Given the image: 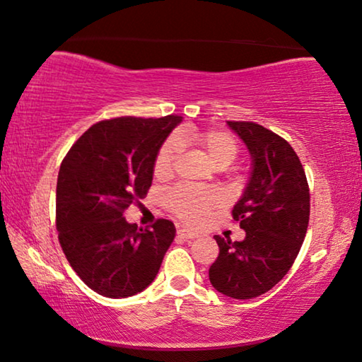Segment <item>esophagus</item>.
I'll return each mask as SVG.
<instances>
[{
  "instance_id": "obj_1",
  "label": "esophagus",
  "mask_w": 362,
  "mask_h": 362,
  "mask_svg": "<svg viewBox=\"0 0 362 362\" xmlns=\"http://www.w3.org/2000/svg\"><path fill=\"white\" fill-rule=\"evenodd\" d=\"M177 237H180V239H183V240H190V239H195V237H198V234L187 228H179L177 229Z\"/></svg>"
}]
</instances>
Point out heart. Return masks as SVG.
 Instances as JSON below:
<instances>
[{"mask_svg": "<svg viewBox=\"0 0 362 362\" xmlns=\"http://www.w3.org/2000/svg\"><path fill=\"white\" fill-rule=\"evenodd\" d=\"M183 144H195L219 169L233 164L239 154V143L230 133L223 129L187 128L182 129L177 136L165 139L159 148L154 160L156 175L167 177L174 172ZM165 199L172 211L190 224L202 223L223 203V198L216 190L198 187H177L167 193Z\"/></svg>", "mask_w": 362, "mask_h": 362, "instance_id": "b5f03b06", "label": "heart"}]
</instances>
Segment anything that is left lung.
Segmentation results:
<instances>
[{
    "label": "left lung",
    "mask_w": 362,
    "mask_h": 362,
    "mask_svg": "<svg viewBox=\"0 0 362 362\" xmlns=\"http://www.w3.org/2000/svg\"><path fill=\"white\" fill-rule=\"evenodd\" d=\"M249 151L252 167L233 216L245 230L240 242L216 235L219 255L209 281L233 299L265 294L289 272L307 233L310 195L291 144L253 122H228Z\"/></svg>",
    "instance_id": "1"
}]
</instances>
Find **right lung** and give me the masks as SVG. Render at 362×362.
<instances>
[{
  "label": "right lung",
  "mask_w": 362,
  "mask_h": 362,
  "mask_svg": "<svg viewBox=\"0 0 362 362\" xmlns=\"http://www.w3.org/2000/svg\"><path fill=\"white\" fill-rule=\"evenodd\" d=\"M182 117H120L95 123L68 151L58 172V240L78 276L110 299L129 298L154 281L175 237L159 219L148 229L123 211L153 183L159 148Z\"/></svg>",
  "instance_id": "right-lung-1"
}]
</instances>
